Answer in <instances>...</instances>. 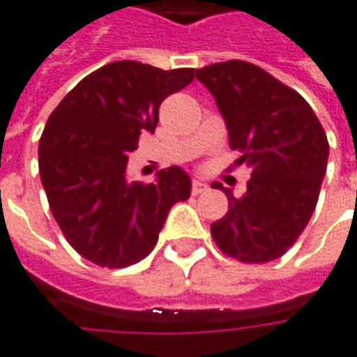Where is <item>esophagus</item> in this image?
Returning a JSON list of instances; mask_svg holds the SVG:
<instances>
[{
    "mask_svg": "<svg viewBox=\"0 0 357 357\" xmlns=\"http://www.w3.org/2000/svg\"><path fill=\"white\" fill-rule=\"evenodd\" d=\"M204 191H208V185L201 181V179H193V183H191V195H201Z\"/></svg>",
    "mask_w": 357,
    "mask_h": 357,
    "instance_id": "esophagus-1",
    "label": "esophagus"
}]
</instances>
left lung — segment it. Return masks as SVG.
<instances>
[{"label": "left lung", "instance_id": "obj_1", "mask_svg": "<svg viewBox=\"0 0 357 357\" xmlns=\"http://www.w3.org/2000/svg\"><path fill=\"white\" fill-rule=\"evenodd\" d=\"M225 118L235 166L250 168L247 193L227 197V214L210 225L224 255L245 264L277 260L314 214L329 141L306 99L260 66L225 61L197 70Z\"/></svg>", "mask_w": 357, "mask_h": 357}]
</instances>
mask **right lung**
Here are the masks:
<instances>
[{"instance_id":"obj_1","label":"right lung","mask_w":357,"mask_h":357,"mask_svg":"<svg viewBox=\"0 0 357 357\" xmlns=\"http://www.w3.org/2000/svg\"><path fill=\"white\" fill-rule=\"evenodd\" d=\"M195 68L162 70L137 61L97 68L51 112L40 137V178L68 245L101 268L151 255L170 208L191 195L178 166L155 183H128V155L155 132L160 102L189 86Z\"/></svg>"}]
</instances>
